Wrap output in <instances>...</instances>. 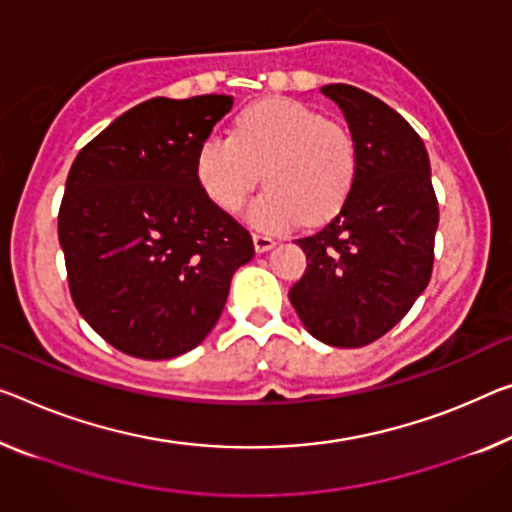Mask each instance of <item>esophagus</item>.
<instances>
[{
	"label": "esophagus",
	"instance_id": "esophagus-1",
	"mask_svg": "<svg viewBox=\"0 0 512 512\" xmlns=\"http://www.w3.org/2000/svg\"><path fill=\"white\" fill-rule=\"evenodd\" d=\"M277 242H274V238H270V235L265 233H254V247L258 254H263V251H270Z\"/></svg>",
	"mask_w": 512,
	"mask_h": 512
}]
</instances>
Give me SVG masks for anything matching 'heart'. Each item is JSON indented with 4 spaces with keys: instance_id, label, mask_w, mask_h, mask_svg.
Returning <instances> with one entry per match:
<instances>
[{
    "instance_id": "obj_1",
    "label": "heart",
    "mask_w": 512,
    "mask_h": 512,
    "mask_svg": "<svg viewBox=\"0 0 512 512\" xmlns=\"http://www.w3.org/2000/svg\"><path fill=\"white\" fill-rule=\"evenodd\" d=\"M357 171L355 135L286 98L242 109L233 135H208L194 157L201 190L226 212L245 206L265 176L267 190L247 208V222L265 233L327 224L348 201Z\"/></svg>"
}]
</instances>
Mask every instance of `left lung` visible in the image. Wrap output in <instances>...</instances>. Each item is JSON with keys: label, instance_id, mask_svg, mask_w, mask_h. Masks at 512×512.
Returning <instances> with one entry per match:
<instances>
[{"label": "left lung", "instance_id": "8db88e82", "mask_svg": "<svg viewBox=\"0 0 512 512\" xmlns=\"http://www.w3.org/2000/svg\"><path fill=\"white\" fill-rule=\"evenodd\" d=\"M320 91L343 109L359 171L341 212L297 240L306 272L288 297L318 341L361 348L387 334L428 286L439 208L426 146L396 109L350 84Z\"/></svg>", "mask_w": 512, "mask_h": 512}]
</instances>
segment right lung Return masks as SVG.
<instances>
[{
	"instance_id": "1",
	"label": "right lung",
	"mask_w": 512,
	"mask_h": 512,
	"mask_svg": "<svg viewBox=\"0 0 512 512\" xmlns=\"http://www.w3.org/2000/svg\"><path fill=\"white\" fill-rule=\"evenodd\" d=\"M231 96L153 98L93 137L68 171L59 242L70 297L116 350L171 359L210 334L233 272L254 258L245 226L194 174L196 148Z\"/></svg>"
}]
</instances>
